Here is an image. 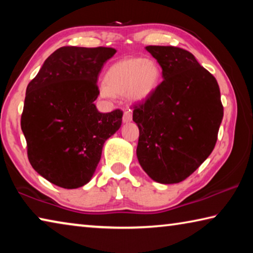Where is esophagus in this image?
<instances>
[{
  "label": "esophagus",
  "mask_w": 253,
  "mask_h": 253,
  "mask_svg": "<svg viewBox=\"0 0 253 253\" xmlns=\"http://www.w3.org/2000/svg\"><path fill=\"white\" fill-rule=\"evenodd\" d=\"M131 119H132V114H131V111H130V110H126V111H124L123 122H124V123H129V122H131Z\"/></svg>",
  "instance_id": "1"
}]
</instances>
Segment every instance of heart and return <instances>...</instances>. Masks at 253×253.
Instances as JSON below:
<instances>
[{
	"instance_id": "obj_1",
	"label": "heart",
	"mask_w": 253,
	"mask_h": 253,
	"mask_svg": "<svg viewBox=\"0 0 253 253\" xmlns=\"http://www.w3.org/2000/svg\"><path fill=\"white\" fill-rule=\"evenodd\" d=\"M160 66L151 59L126 58L115 62L106 72V84H101V97L127 95L131 101L142 102L157 90L161 84Z\"/></svg>"
}]
</instances>
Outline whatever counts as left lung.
<instances>
[{"mask_svg": "<svg viewBox=\"0 0 253 253\" xmlns=\"http://www.w3.org/2000/svg\"><path fill=\"white\" fill-rule=\"evenodd\" d=\"M146 50L160 63L164 80L148 99L134 105L137 158L155 182L179 183L215 146L223 118L220 88L188 51L170 45Z\"/></svg>", "mask_w": 253, "mask_h": 253, "instance_id": "obj_1", "label": "left lung"}]
</instances>
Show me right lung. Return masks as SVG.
<instances>
[{"label":"right lung","instance_id":"add662e5","mask_svg":"<svg viewBox=\"0 0 253 253\" xmlns=\"http://www.w3.org/2000/svg\"><path fill=\"white\" fill-rule=\"evenodd\" d=\"M114 48L61 46L30 81L21 128L28 158L42 177L63 188L87 184L104 144L122 126L123 111L102 114L93 101L98 76Z\"/></svg>","mask_w":253,"mask_h":253}]
</instances>
